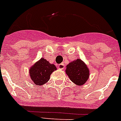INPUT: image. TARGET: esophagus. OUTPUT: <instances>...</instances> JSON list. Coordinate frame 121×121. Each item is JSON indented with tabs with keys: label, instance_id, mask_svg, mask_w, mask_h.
<instances>
[{
	"label": "esophagus",
	"instance_id": "obj_1",
	"mask_svg": "<svg viewBox=\"0 0 121 121\" xmlns=\"http://www.w3.org/2000/svg\"><path fill=\"white\" fill-rule=\"evenodd\" d=\"M64 67H65V66H64V64H63V63H61V64H60L58 66V68L60 69H63L64 68Z\"/></svg>",
	"mask_w": 121,
	"mask_h": 121
}]
</instances>
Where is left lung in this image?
Masks as SVG:
<instances>
[{
    "instance_id": "left-lung-1",
    "label": "left lung",
    "mask_w": 121,
    "mask_h": 121,
    "mask_svg": "<svg viewBox=\"0 0 121 121\" xmlns=\"http://www.w3.org/2000/svg\"><path fill=\"white\" fill-rule=\"evenodd\" d=\"M66 73L71 80L78 85H82L89 77V69L81 59L73 60L66 66Z\"/></svg>"
}]
</instances>
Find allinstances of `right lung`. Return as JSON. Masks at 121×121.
I'll list each match as a JSON object with an SVG mask.
<instances>
[{
  "label": "right lung",
  "mask_w": 121,
  "mask_h": 121,
  "mask_svg": "<svg viewBox=\"0 0 121 121\" xmlns=\"http://www.w3.org/2000/svg\"><path fill=\"white\" fill-rule=\"evenodd\" d=\"M55 70L57 68L54 64L41 58L30 68L29 75L36 85H42L48 81L50 74Z\"/></svg>",
  "instance_id": "add662e5"
}]
</instances>
